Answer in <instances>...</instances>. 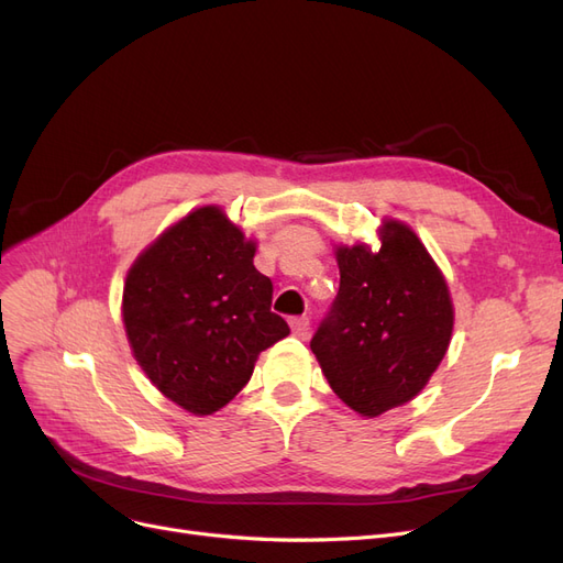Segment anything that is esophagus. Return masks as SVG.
<instances>
[{"instance_id":"esophagus-1","label":"esophagus","mask_w":563,"mask_h":563,"mask_svg":"<svg viewBox=\"0 0 563 563\" xmlns=\"http://www.w3.org/2000/svg\"><path fill=\"white\" fill-rule=\"evenodd\" d=\"M291 331H294L296 338L305 340V338H308V333H310V319L308 317H294L291 319Z\"/></svg>"}]
</instances>
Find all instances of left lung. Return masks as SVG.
<instances>
[{
	"label": "left lung",
	"mask_w": 563,
	"mask_h": 563,
	"mask_svg": "<svg viewBox=\"0 0 563 563\" xmlns=\"http://www.w3.org/2000/svg\"><path fill=\"white\" fill-rule=\"evenodd\" d=\"M378 236V251L335 246L340 288L310 343L331 389L366 418L420 395L453 333L449 284L418 234L385 218Z\"/></svg>",
	"instance_id": "obj_1"
}]
</instances>
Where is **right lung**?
Wrapping results in <instances>:
<instances>
[{
    "label": "right lung",
    "mask_w": 563,
    "mask_h": 563,
    "mask_svg": "<svg viewBox=\"0 0 563 563\" xmlns=\"http://www.w3.org/2000/svg\"><path fill=\"white\" fill-rule=\"evenodd\" d=\"M220 207H201L164 230L133 261L122 296L131 352L166 399L211 416L234 399L258 354L288 335L269 310L272 282Z\"/></svg>",
    "instance_id": "1"
}]
</instances>
